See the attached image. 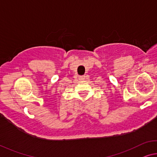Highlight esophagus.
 Instances as JSON below:
<instances>
[{
  "label": "esophagus",
  "instance_id": "obj_1",
  "mask_svg": "<svg viewBox=\"0 0 157 157\" xmlns=\"http://www.w3.org/2000/svg\"><path fill=\"white\" fill-rule=\"evenodd\" d=\"M79 79H80V80H84V79H85V76H79Z\"/></svg>",
  "mask_w": 157,
  "mask_h": 157
}]
</instances>
